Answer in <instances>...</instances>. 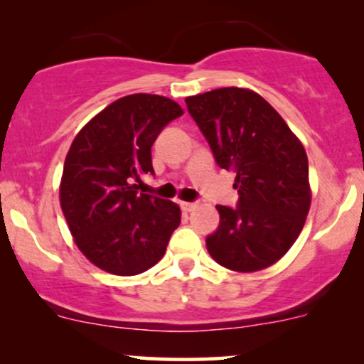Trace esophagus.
I'll return each instance as SVG.
<instances>
[{
	"instance_id": "34e87169",
	"label": "esophagus",
	"mask_w": 364,
	"mask_h": 364,
	"mask_svg": "<svg viewBox=\"0 0 364 364\" xmlns=\"http://www.w3.org/2000/svg\"><path fill=\"white\" fill-rule=\"evenodd\" d=\"M179 205H181V208L185 212H191V210H195V208H196L195 202H179Z\"/></svg>"
}]
</instances>
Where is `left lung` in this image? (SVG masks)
<instances>
[{"label": "left lung", "mask_w": 364, "mask_h": 364, "mask_svg": "<svg viewBox=\"0 0 364 364\" xmlns=\"http://www.w3.org/2000/svg\"><path fill=\"white\" fill-rule=\"evenodd\" d=\"M217 164L236 174L237 208L217 205L220 224L207 237L210 257L229 270L258 272L298 240L311 205L301 140L257 92L224 87L185 99Z\"/></svg>", "instance_id": "obj_1"}]
</instances>
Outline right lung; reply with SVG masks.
<instances>
[{"instance_id": "obj_1", "label": "right lung", "mask_w": 364, "mask_h": 364, "mask_svg": "<svg viewBox=\"0 0 364 364\" xmlns=\"http://www.w3.org/2000/svg\"><path fill=\"white\" fill-rule=\"evenodd\" d=\"M183 114L173 99L132 94L111 102L77 133L66 154L60 203L75 245L95 267L139 275L164 257L181 208L139 193L133 181L154 174L152 145Z\"/></svg>"}]
</instances>
